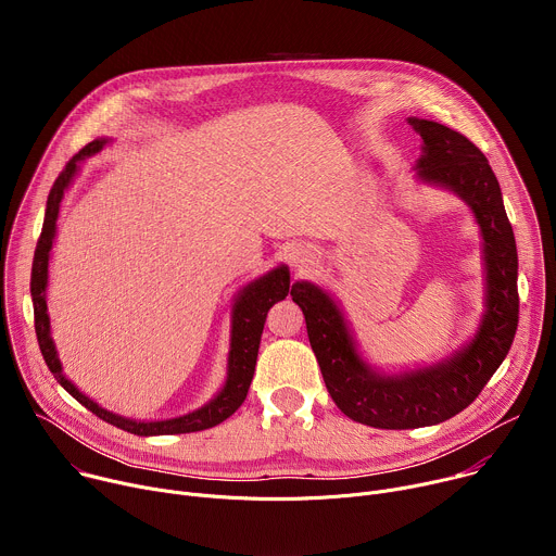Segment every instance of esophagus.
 Masks as SVG:
<instances>
[{"label":"esophagus","mask_w":556,"mask_h":556,"mask_svg":"<svg viewBox=\"0 0 556 556\" xmlns=\"http://www.w3.org/2000/svg\"><path fill=\"white\" fill-rule=\"evenodd\" d=\"M309 262H312V255H309V253H305V251H301V253H296V255H294V266H299V268L307 266Z\"/></svg>","instance_id":"obj_1"}]
</instances>
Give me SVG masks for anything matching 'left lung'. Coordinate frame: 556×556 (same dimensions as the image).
Listing matches in <instances>:
<instances>
[{"instance_id": "1", "label": "left lung", "mask_w": 556, "mask_h": 556, "mask_svg": "<svg viewBox=\"0 0 556 556\" xmlns=\"http://www.w3.org/2000/svg\"><path fill=\"white\" fill-rule=\"evenodd\" d=\"M422 138L418 176L455 191L475 213L484 237L486 314L472 343L453 358L401 376H380L358 356L337 303L307 281L290 294L305 316L307 339L337 407L374 429H418L464 412L506 358L517 324V247L500 182L486 155L464 134L409 118Z\"/></svg>"}]
</instances>
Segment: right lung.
Listing matches in <instances>:
<instances>
[{"label":"right lung","instance_id":"add662e5","mask_svg":"<svg viewBox=\"0 0 556 556\" xmlns=\"http://www.w3.org/2000/svg\"><path fill=\"white\" fill-rule=\"evenodd\" d=\"M105 140H92L88 142L81 151L74 153L59 178L54 180L48 204H46V219L43 228L39 235V242L35 249V260H33V275H30V294H33V305H35V332L39 341V350L43 354V361L56 382L81 403L86 409L97 414L101 420L134 433V435H176V433H193V431H204L211 429L219 422H224L228 416H232L240 405L247 401V393L255 374L257 365V352H260V341L266 324V314L268 309L286 299L290 292V273L286 266L275 268L273 273L264 275L262 279L253 281L247 286L235 303L232 309V337H230V354H228V376L224 389L215 395V399L204 405L198 412H191L180 418L172 420H157V422H136L116 414H110L101 409L94 401H90L88 395L78 391L61 371V363L56 358V350L50 339V319H48V305H46V286H48V260H50V249L54 240V230H56V217H59V204L63 198V191L67 189L70 180L74 178L78 169V161L84 157L101 151Z\"/></svg>","mask_w":556,"mask_h":556}]
</instances>
